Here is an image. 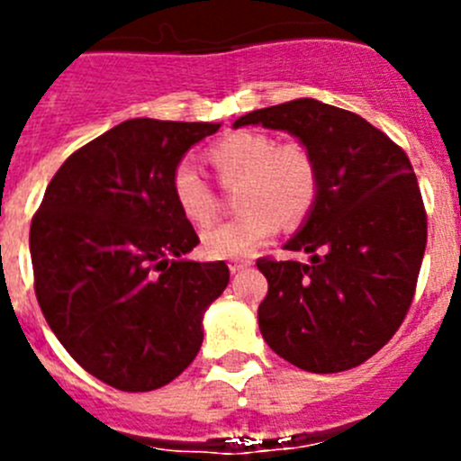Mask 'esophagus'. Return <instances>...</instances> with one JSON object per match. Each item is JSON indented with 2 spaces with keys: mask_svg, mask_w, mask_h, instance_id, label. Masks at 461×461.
I'll return each mask as SVG.
<instances>
[{
  "mask_svg": "<svg viewBox=\"0 0 461 461\" xmlns=\"http://www.w3.org/2000/svg\"><path fill=\"white\" fill-rule=\"evenodd\" d=\"M251 266V260H230V263H228V270L233 272H240V270H244V267H249Z\"/></svg>",
  "mask_w": 461,
  "mask_h": 461,
  "instance_id": "34e87169",
  "label": "esophagus"
}]
</instances>
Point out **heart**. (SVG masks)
<instances>
[{"label":"heart","mask_w":461,"mask_h":461,"mask_svg":"<svg viewBox=\"0 0 461 461\" xmlns=\"http://www.w3.org/2000/svg\"><path fill=\"white\" fill-rule=\"evenodd\" d=\"M207 161L221 185H235L238 217L212 226L201 238L210 258H244L276 233L279 221L297 226L312 214L321 191L319 161L297 140L276 142L260 131H235L207 149ZM173 201L194 226L217 214V194L189 164L170 175Z\"/></svg>","instance_id":"1"}]
</instances>
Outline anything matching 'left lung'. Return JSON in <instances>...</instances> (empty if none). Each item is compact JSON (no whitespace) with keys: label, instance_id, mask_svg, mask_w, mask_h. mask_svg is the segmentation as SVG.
Here are the masks:
<instances>
[{"label":"left lung","instance_id":"obj_1","mask_svg":"<svg viewBox=\"0 0 461 461\" xmlns=\"http://www.w3.org/2000/svg\"><path fill=\"white\" fill-rule=\"evenodd\" d=\"M284 129L319 161L321 191L288 251L309 263L256 260L267 279L260 335L295 367H357L393 339L409 313L427 244V212L409 157L351 110L295 99L233 126Z\"/></svg>","mask_w":461,"mask_h":461}]
</instances>
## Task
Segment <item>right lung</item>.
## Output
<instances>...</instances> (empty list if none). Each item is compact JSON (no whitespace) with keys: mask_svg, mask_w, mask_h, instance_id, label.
I'll return each mask as SVG.
<instances>
[{"mask_svg":"<svg viewBox=\"0 0 461 461\" xmlns=\"http://www.w3.org/2000/svg\"><path fill=\"white\" fill-rule=\"evenodd\" d=\"M207 122L126 120L71 154L32 219L39 307L85 372L124 393L180 376L203 344V312L228 266L182 260L201 242L170 175L217 131Z\"/></svg>","mask_w":461,"mask_h":461,"instance_id":"add662e5","label":"right lung"}]
</instances>
